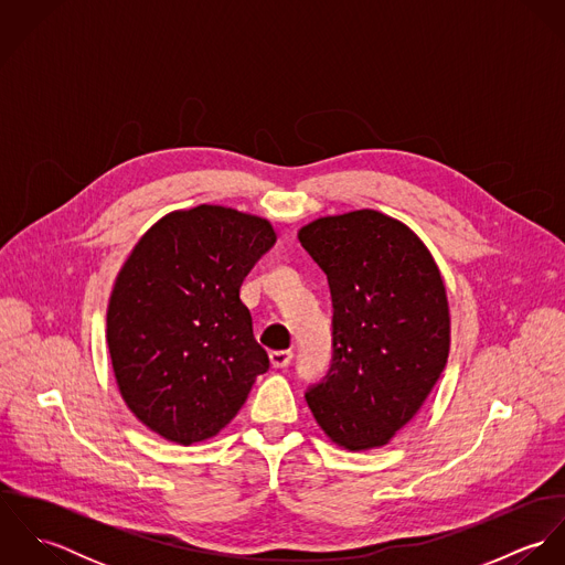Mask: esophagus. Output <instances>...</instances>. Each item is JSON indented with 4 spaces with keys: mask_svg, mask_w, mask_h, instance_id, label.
I'll use <instances>...</instances> for the list:
<instances>
[{
    "mask_svg": "<svg viewBox=\"0 0 565 565\" xmlns=\"http://www.w3.org/2000/svg\"><path fill=\"white\" fill-rule=\"evenodd\" d=\"M294 359V352L291 350H274L269 352V361L274 367H287Z\"/></svg>",
    "mask_w": 565,
    "mask_h": 565,
    "instance_id": "1",
    "label": "esophagus"
}]
</instances>
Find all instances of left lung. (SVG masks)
<instances>
[{
  "mask_svg": "<svg viewBox=\"0 0 565 565\" xmlns=\"http://www.w3.org/2000/svg\"><path fill=\"white\" fill-rule=\"evenodd\" d=\"M332 298V365L307 404L352 452L390 444L439 381L450 352L441 271L403 222L372 209L298 231Z\"/></svg>",
  "mask_w": 565,
  "mask_h": 565,
  "instance_id": "left-lung-1",
  "label": "left lung"
}]
</instances>
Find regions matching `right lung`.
Instances as JSON below:
<instances>
[{
    "label": "right lung",
    "mask_w": 565,
    "mask_h": 565,
    "mask_svg": "<svg viewBox=\"0 0 565 565\" xmlns=\"http://www.w3.org/2000/svg\"><path fill=\"white\" fill-rule=\"evenodd\" d=\"M274 243L267 220L200 204L161 217L119 269L106 313L115 381L167 441L215 437L269 370L239 289Z\"/></svg>",
    "instance_id": "1"
}]
</instances>
